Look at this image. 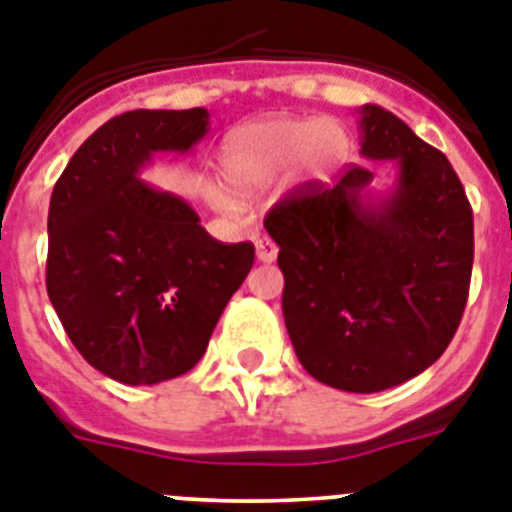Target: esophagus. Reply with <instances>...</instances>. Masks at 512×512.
Here are the masks:
<instances>
[{
  "label": "esophagus",
  "instance_id": "1",
  "mask_svg": "<svg viewBox=\"0 0 512 512\" xmlns=\"http://www.w3.org/2000/svg\"><path fill=\"white\" fill-rule=\"evenodd\" d=\"M277 243L269 238H259L256 240V259L264 261V264H272L274 259H277Z\"/></svg>",
  "mask_w": 512,
  "mask_h": 512
}]
</instances>
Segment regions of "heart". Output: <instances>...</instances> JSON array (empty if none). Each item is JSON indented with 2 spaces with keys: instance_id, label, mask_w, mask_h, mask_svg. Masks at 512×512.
<instances>
[{
  "instance_id": "1",
  "label": "heart",
  "mask_w": 512,
  "mask_h": 512,
  "mask_svg": "<svg viewBox=\"0 0 512 512\" xmlns=\"http://www.w3.org/2000/svg\"><path fill=\"white\" fill-rule=\"evenodd\" d=\"M347 144V131L334 119L259 121L227 139L222 176L238 194H259L295 160L305 173L329 168L347 152Z\"/></svg>"
}]
</instances>
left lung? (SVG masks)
I'll return each mask as SVG.
<instances>
[{
    "mask_svg": "<svg viewBox=\"0 0 512 512\" xmlns=\"http://www.w3.org/2000/svg\"><path fill=\"white\" fill-rule=\"evenodd\" d=\"M360 155L396 165L370 194L365 165L308 183L266 214L285 274L282 313L300 365L349 393L399 386L451 344L474 264V214L440 150L381 106H362Z\"/></svg>",
    "mask_w": 512,
    "mask_h": 512,
    "instance_id": "1",
    "label": "left lung"
}]
</instances>
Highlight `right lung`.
Wrapping results in <instances>:
<instances>
[{"label":"right lung","instance_id":"add662e5","mask_svg":"<svg viewBox=\"0 0 512 512\" xmlns=\"http://www.w3.org/2000/svg\"><path fill=\"white\" fill-rule=\"evenodd\" d=\"M207 131V108L121 113L51 194L48 300L77 352L126 386L189 373L253 266V243L214 240L191 204L139 178L152 155H183Z\"/></svg>","mask_w":512,"mask_h":512}]
</instances>
